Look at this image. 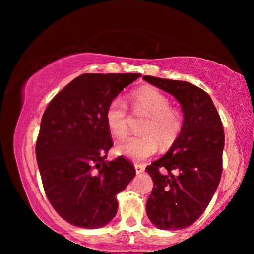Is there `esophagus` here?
Segmentation results:
<instances>
[{
	"mask_svg": "<svg viewBox=\"0 0 254 254\" xmlns=\"http://www.w3.org/2000/svg\"><path fill=\"white\" fill-rule=\"evenodd\" d=\"M134 168H135V173L139 175V174H142L144 171V167L142 165H139V163H135L134 165Z\"/></svg>",
	"mask_w": 254,
	"mask_h": 254,
	"instance_id": "1",
	"label": "esophagus"
}]
</instances>
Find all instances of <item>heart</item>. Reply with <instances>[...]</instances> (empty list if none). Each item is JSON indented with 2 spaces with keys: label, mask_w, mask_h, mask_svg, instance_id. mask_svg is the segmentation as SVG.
Masks as SVG:
<instances>
[{
  "label": "heart",
  "mask_w": 254,
  "mask_h": 254,
  "mask_svg": "<svg viewBox=\"0 0 254 254\" xmlns=\"http://www.w3.org/2000/svg\"><path fill=\"white\" fill-rule=\"evenodd\" d=\"M131 104L135 114L147 115L141 133L143 135L130 136L120 142L117 151L134 161H143L157 152L159 143L169 148L177 139L183 127L182 115L171 109L169 98L152 87H144L132 94ZM105 121L112 135L118 139L127 133V105L117 97L107 106Z\"/></svg>",
  "instance_id": "heart-1"
}]
</instances>
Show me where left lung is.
<instances>
[{"instance_id": "1", "label": "left lung", "mask_w": 254, "mask_h": 254, "mask_svg": "<svg viewBox=\"0 0 254 254\" xmlns=\"http://www.w3.org/2000/svg\"><path fill=\"white\" fill-rule=\"evenodd\" d=\"M182 105L183 127L165 156L145 170L153 180L147 215L161 230H179L198 220L222 175L224 130L212 98L188 81L143 76Z\"/></svg>"}]
</instances>
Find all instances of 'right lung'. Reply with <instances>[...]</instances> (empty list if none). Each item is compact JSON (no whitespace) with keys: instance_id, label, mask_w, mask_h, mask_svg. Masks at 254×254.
I'll use <instances>...</instances> for the list:
<instances>
[{"instance_id":"add662e5","label":"right lung","mask_w":254,"mask_h":254,"mask_svg":"<svg viewBox=\"0 0 254 254\" xmlns=\"http://www.w3.org/2000/svg\"><path fill=\"white\" fill-rule=\"evenodd\" d=\"M141 74H83L56 95L41 119L36 157L50 204L69 224L100 229L118 212L117 195L135 176L113 145L105 112Z\"/></svg>"}]
</instances>
